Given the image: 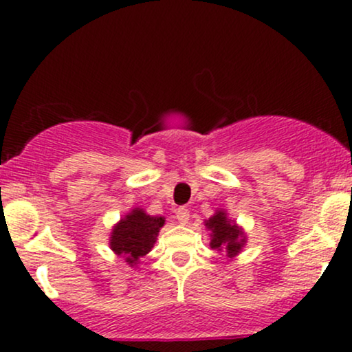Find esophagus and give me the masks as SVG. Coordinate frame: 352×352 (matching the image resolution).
I'll return each instance as SVG.
<instances>
[{"label":"esophagus","mask_w":352,"mask_h":352,"mask_svg":"<svg viewBox=\"0 0 352 352\" xmlns=\"http://www.w3.org/2000/svg\"><path fill=\"white\" fill-rule=\"evenodd\" d=\"M175 215H177V220H179L182 225H187V223H188V220H190V210H188L187 207L177 208Z\"/></svg>","instance_id":"34e87169"}]
</instances>
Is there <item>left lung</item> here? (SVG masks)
<instances>
[{"mask_svg":"<svg viewBox=\"0 0 352 352\" xmlns=\"http://www.w3.org/2000/svg\"><path fill=\"white\" fill-rule=\"evenodd\" d=\"M204 225L210 232V246L218 253H223L228 260L238 256L246 245L245 230L232 220L225 210H215V213L205 220Z\"/></svg>","mask_w":352,"mask_h":352,"instance_id":"8db88e82","label":"left lung"}]
</instances>
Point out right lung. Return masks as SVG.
<instances>
[{
	"label": "right lung",
	"mask_w": 352,
	"mask_h": 352,
	"mask_svg": "<svg viewBox=\"0 0 352 352\" xmlns=\"http://www.w3.org/2000/svg\"><path fill=\"white\" fill-rule=\"evenodd\" d=\"M164 225V217L148 215L144 208L135 207L112 227L109 246L117 256H122L129 266L137 268L140 258L153 248Z\"/></svg>",
	"instance_id": "add662e5"
}]
</instances>
